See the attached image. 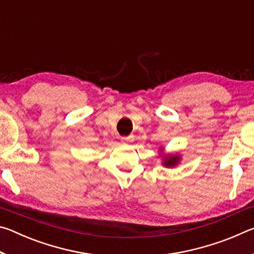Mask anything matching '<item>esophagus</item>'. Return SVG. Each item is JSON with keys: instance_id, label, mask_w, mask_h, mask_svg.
I'll return each instance as SVG.
<instances>
[{"instance_id": "esophagus-1", "label": "esophagus", "mask_w": 254, "mask_h": 254, "mask_svg": "<svg viewBox=\"0 0 254 254\" xmlns=\"http://www.w3.org/2000/svg\"><path fill=\"white\" fill-rule=\"evenodd\" d=\"M132 140V136L128 135V136H121V141L122 142H127V141H131Z\"/></svg>"}]
</instances>
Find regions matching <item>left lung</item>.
Returning <instances> with one entry per match:
<instances>
[{
  "mask_svg": "<svg viewBox=\"0 0 254 254\" xmlns=\"http://www.w3.org/2000/svg\"><path fill=\"white\" fill-rule=\"evenodd\" d=\"M179 162V157L178 156H171V157H167L166 160L163 161V165L166 167H174L177 165Z\"/></svg>",
  "mask_w": 254,
  "mask_h": 254,
  "instance_id": "obj_1",
  "label": "left lung"
}]
</instances>
